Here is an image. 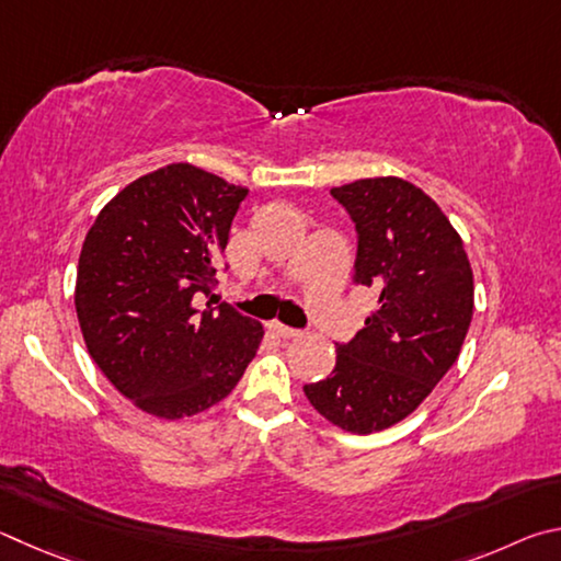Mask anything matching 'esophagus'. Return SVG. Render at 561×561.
<instances>
[{
    "label": "esophagus",
    "mask_w": 561,
    "mask_h": 561,
    "mask_svg": "<svg viewBox=\"0 0 561 561\" xmlns=\"http://www.w3.org/2000/svg\"><path fill=\"white\" fill-rule=\"evenodd\" d=\"M271 330H273L278 337H283V340H293V337H300V335H302L300 330H293V328H288V325H283V322H271Z\"/></svg>",
    "instance_id": "34e87169"
}]
</instances>
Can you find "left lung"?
<instances>
[{
	"mask_svg": "<svg viewBox=\"0 0 561 561\" xmlns=\"http://www.w3.org/2000/svg\"><path fill=\"white\" fill-rule=\"evenodd\" d=\"M330 194L355 221V283L377 293V308L337 345L332 375L302 391L330 424L367 436L404 421L454 367L473 318V271L463 239L416 184L371 176Z\"/></svg>",
	"mask_w": 561,
	"mask_h": 561,
	"instance_id": "left-lung-1",
	"label": "left lung"
}]
</instances>
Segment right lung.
I'll return each instance as SVG.
<instances>
[{
	"label": "right lung",
	"mask_w": 561,
	"mask_h": 561,
	"mask_svg": "<svg viewBox=\"0 0 561 561\" xmlns=\"http://www.w3.org/2000/svg\"><path fill=\"white\" fill-rule=\"evenodd\" d=\"M245 186L190 162L140 176L85 233L76 312L98 369L145 414L176 421L231 394L259 352L263 325L211 296Z\"/></svg>",
	"instance_id": "1"
}]
</instances>
